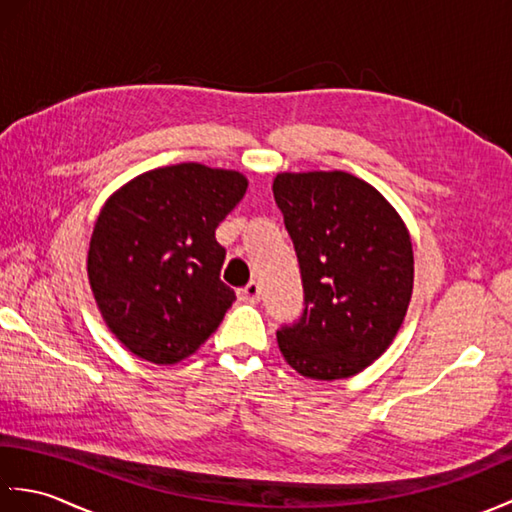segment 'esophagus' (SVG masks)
Here are the masks:
<instances>
[{
  "mask_svg": "<svg viewBox=\"0 0 512 512\" xmlns=\"http://www.w3.org/2000/svg\"><path fill=\"white\" fill-rule=\"evenodd\" d=\"M239 299L248 301V303H257L259 299H262V286H259L257 281H250L246 288L239 290Z\"/></svg>",
  "mask_w": 512,
  "mask_h": 512,
  "instance_id": "34e87169",
  "label": "esophagus"
}]
</instances>
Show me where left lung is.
<instances>
[{
	"instance_id": "1",
	"label": "left lung",
	"mask_w": 512,
	"mask_h": 512,
	"mask_svg": "<svg viewBox=\"0 0 512 512\" xmlns=\"http://www.w3.org/2000/svg\"><path fill=\"white\" fill-rule=\"evenodd\" d=\"M275 202L295 244L306 310L277 332L310 380L350 378L387 352L413 292V248L400 213L347 171L277 173Z\"/></svg>"
}]
</instances>
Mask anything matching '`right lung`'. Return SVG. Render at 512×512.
<instances>
[{"label": "right lung", "instance_id": "obj_1", "mask_svg": "<svg viewBox=\"0 0 512 512\" xmlns=\"http://www.w3.org/2000/svg\"><path fill=\"white\" fill-rule=\"evenodd\" d=\"M248 189L233 169L158 167L118 187L96 217L90 288L107 328L134 356L176 365L222 323L235 292L222 284L215 228Z\"/></svg>", "mask_w": 512, "mask_h": 512}]
</instances>
